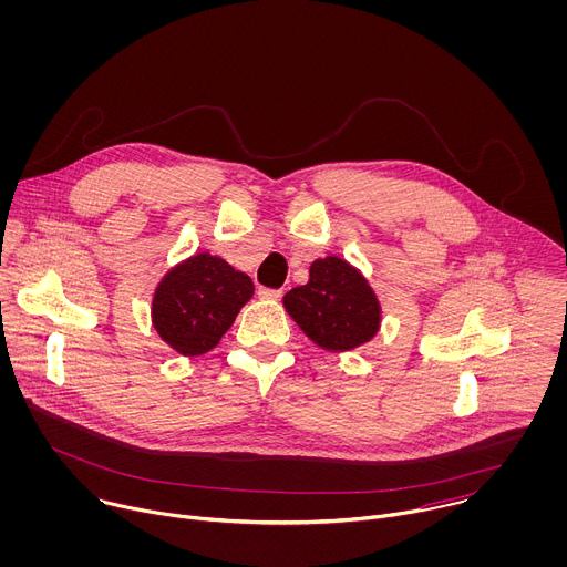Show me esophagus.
Here are the masks:
<instances>
[{"label": "esophagus", "mask_w": 567, "mask_h": 567, "mask_svg": "<svg viewBox=\"0 0 567 567\" xmlns=\"http://www.w3.org/2000/svg\"><path fill=\"white\" fill-rule=\"evenodd\" d=\"M258 296H260L262 300H278V298L282 296V289H267V287H260V289H258Z\"/></svg>", "instance_id": "34e87169"}]
</instances>
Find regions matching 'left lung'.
Returning <instances> with one entry per match:
<instances>
[{"label": "left lung", "mask_w": 567, "mask_h": 567, "mask_svg": "<svg viewBox=\"0 0 567 567\" xmlns=\"http://www.w3.org/2000/svg\"><path fill=\"white\" fill-rule=\"evenodd\" d=\"M300 331L324 351H353L379 333L383 305L364 274L340 256L316 258L309 280L282 298Z\"/></svg>", "instance_id": "1"}]
</instances>
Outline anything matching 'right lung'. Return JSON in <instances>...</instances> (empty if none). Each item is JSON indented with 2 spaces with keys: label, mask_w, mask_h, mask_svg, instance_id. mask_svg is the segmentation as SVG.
<instances>
[{
  "label": "right lung",
  "mask_w": 567,
  "mask_h": 567,
  "mask_svg": "<svg viewBox=\"0 0 567 567\" xmlns=\"http://www.w3.org/2000/svg\"><path fill=\"white\" fill-rule=\"evenodd\" d=\"M251 278L225 258L198 251L166 269L151 296V324L179 355L212 351L251 300Z\"/></svg>",
  "instance_id": "add662e5"
}]
</instances>
